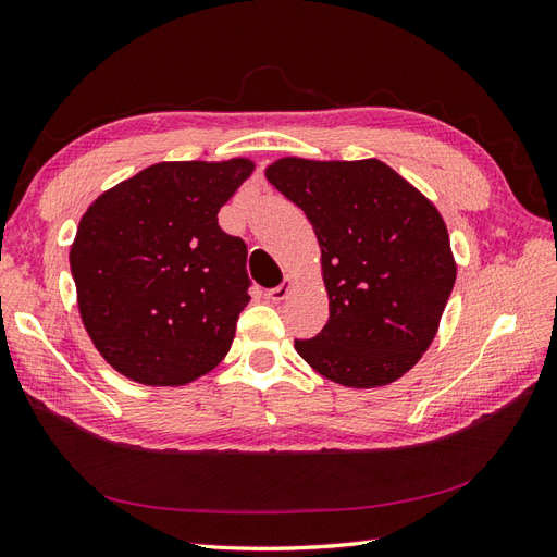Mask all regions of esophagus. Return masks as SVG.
Here are the masks:
<instances>
[{
	"label": "esophagus",
	"instance_id": "34e87169",
	"mask_svg": "<svg viewBox=\"0 0 557 557\" xmlns=\"http://www.w3.org/2000/svg\"><path fill=\"white\" fill-rule=\"evenodd\" d=\"M290 288H293V276H285L281 285H276V288H272V290H267V297L272 299V302H281V299L288 297Z\"/></svg>",
	"mask_w": 557,
	"mask_h": 557
}]
</instances>
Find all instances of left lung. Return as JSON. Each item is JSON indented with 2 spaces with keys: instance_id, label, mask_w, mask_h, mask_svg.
<instances>
[{
  "instance_id": "1",
  "label": "left lung",
  "mask_w": 557,
  "mask_h": 557,
  "mask_svg": "<svg viewBox=\"0 0 557 557\" xmlns=\"http://www.w3.org/2000/svg\"><path fill=\"white\" fill-rule=\"evenodd\" d=\"M264 175L321 246L330 315L297 354L342 386L396 382L429 349L457 278L438 208L380 159L285 157Z\"/></svg>"
}]
</instances>
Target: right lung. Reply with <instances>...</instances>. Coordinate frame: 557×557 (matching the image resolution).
Returning a JSON list of instances; mask_svg holds the SVG:
<instances>
[{
    "label": "right lung",
    "instance_id": "add662e5",
    "mask_svg": "<svg viewBox=\"0 0 557 557\" xmlns=\"http://www.w3.org/2000/svg\"><path fill=\"white\" fill-rule=\"evenodd\" d=\"M250 159L161 161L88 206L70 248L82 323L124 377L183 386L227 356L248 305V248L218 213Z\"/></svg>",
    "mask_w": 557,
    "mask_h": 557
}]
</instances>
